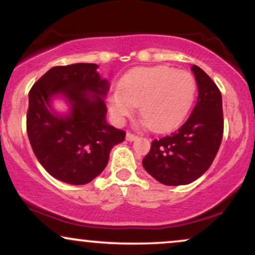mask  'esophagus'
Segmentation results:
<instances>
[{"instance_id":"obj_1","label":"esophagus","mask_w":255,"mask_h":255,"mask_svg":"<svg viewBox=\"0 0 255 255\" xmlns=\"http://www.w3.org/2000/svg\"><path fill=\"white\" fill-rule=\"evenodd\" d=\"M137 139V136L136 134L131 133V132H128L127 133V140H130V142H132V140H136Z\"/></svg>"}]
</instances>
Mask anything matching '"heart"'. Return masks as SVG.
<instances>
[{
  "mask_svg": "<svg viewBox=\"0 0 255 255\" xmlns=\"http://www.w3.org/2000/svg\"><path fill=\"white\" fill-rule=\"evenodd\" d=\"M196 93V81L187 71L166 66L132 70L121 80L118 93L110 97L109 106L121 122L138 106L140 117L153 132H166L183 122Z\"/></svg>",
  "mask_w": 255,
  "mask_h": 255,
  "instance_id": "heart-1",
  "label": "heart"
}]
</instances>
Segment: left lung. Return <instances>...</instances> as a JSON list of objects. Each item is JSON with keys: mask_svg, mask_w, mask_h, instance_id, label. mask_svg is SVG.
Instances as JSON below:
<instances>
[{"mask_svg": "<svg viewBox=\"0 0 255 255\" xmlns=\"http://www.w3.org/2000/svg\"><path fill=\"white\" fill-rule=\"evenodd\" d=\"M199 90L196 105L181 128L159 139L143 158L144 169L166 185L194 182L209 169L224 134L222 97L214 81L193 65Z\"/></svg>", "mask_w": 255, "mask_h": 255, "instance_id": "1", "label": "left lung"}]
</instances>
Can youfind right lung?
I'll return each mask as SVG.
<instances>
[{"label": "right lung", "instance_id": "1", "mask_svg": "<svg viewBox=\"0 0 255 255\" xmlns=\"http://www.w3.org/2000/svg\"><path fill=\"white\" fill-rule=\"evenodd\" d=\"M98 65L55 66L29 91L27 133L37 161L59 181L86 184L108 165L110 151L125 139V131L106 123L104 97L108 80L97 73ZM61 94L71 106L61 116L50 100Z\"/></svg>", "mask_w": 255, "mask_h": 255}]
</instances>
